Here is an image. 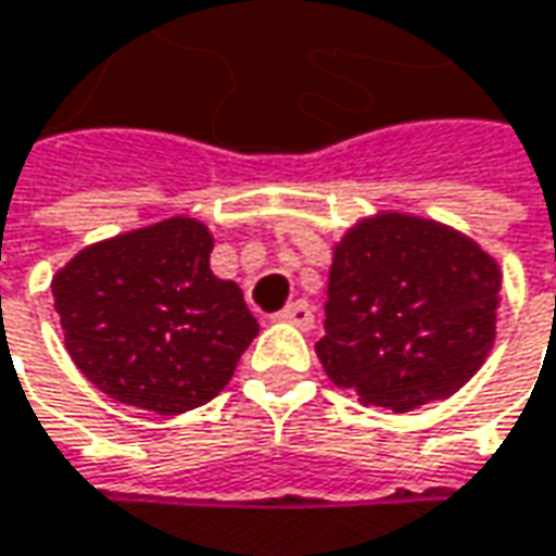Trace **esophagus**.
I'll return each mask as SVG.
<instances>
[{
    "instance_id": "1",
    "label": "esophagus",
    "mask_w": 556,
    "mask_h": 556,
    "mask_svg": "<svg viewBox=\"0 0 556 556\" xmlns=\"http://www.w3.org/2000/svg\"><path fill=\"white\" fill-rule=\"evenodd\" d=\"M277 320H282V324H295L299 330H311L314 327V314H311V305L308 302H289L286 308L279 311Z\"/></svg>"
}]
</instances>
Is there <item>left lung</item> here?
Instances as JSON below:
<instances>
[{"label":"left lung","instance_id":"8db88e82","mask_svg":"<svg viewBox=\"0 0 556 556\" xmlns=\"http://www.w3.org/2000/svg\"><path fill=\"white\" fill-rule=\"evenodd\" d=\"M501 264L466 232L377 211L333 242L327 333L317 358L365 406L408 408L450 400L494 349Z\"/></svg>","mask_w":556,"mask_h":556}]
</instances>
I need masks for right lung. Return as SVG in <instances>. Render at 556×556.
<instances>
[{
	"instance_id": "right-lung-1",
	"label": "right lung",
	"mask_w": 556,
	"mask_h": 556,
	"mask_svg": "<svg viewBox=\"0 0 556 556\" xmlns=\"http://www.w3.org/2000/svg\"><path fill=\"white\" fill-rule=\"evenodd\" d=\"M213 232L169 216L81 248L52 277L65 349L125 406L181 415L211 403L257 337L242 289L211 270Z\"/></svg>"
}]
</instances>
